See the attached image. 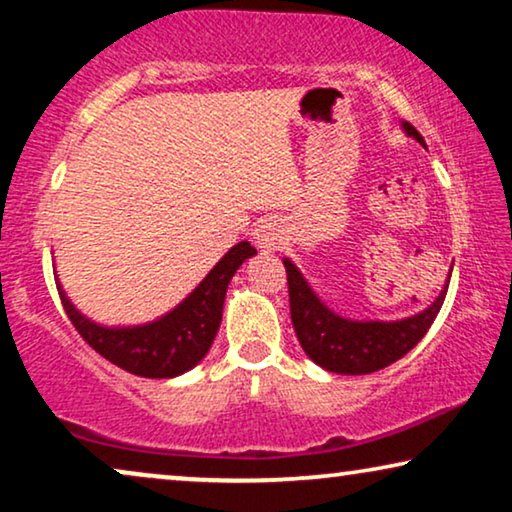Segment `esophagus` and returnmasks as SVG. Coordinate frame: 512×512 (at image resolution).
Segmentation results:
<instances>
[{"mask_svg":"<svg viewBox=\"0 0 512 512\" xmlns=\"http://www.w3.org/2000/svg\"><path fill=\"white\" fill-rule=\"evenodd\" d=\"M282 235V226H279L277 219H263L254 230V240L263 249H275L282 242Z\"/></svg>","mask_w":512,"mask_h":512,"instance_id":"34e87169","label":"esophagus"}]
</instances>
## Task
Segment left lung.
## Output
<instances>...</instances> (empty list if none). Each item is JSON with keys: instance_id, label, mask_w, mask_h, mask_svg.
Returning <instances> with one entry per match:
<instances>
[{"instance_id": "obj_1", "label": "left lung", "mask_w": 512, "mask_h": 512, "mask_svg": "<svg viewBox=\"0 0 512 512\" xmlns=\"http://www.w3.org/2000/svg\"><path fill=\"white\" fill-rule=\"evenodd\" d=\"M408 135L424 144L410 123H403ZM286 284H289L291 321L305 354L317 366L340 375H368L401 359L424 338L440 307L445 293L424 312L403 321H349L333 314L314 296L310 286L289 258L284 261Z\"/></svg>"}]
</instances>
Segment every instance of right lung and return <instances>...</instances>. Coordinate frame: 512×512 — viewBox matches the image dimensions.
<instances>
[{
  "mask_svg": "<svg viewBox=\"0 0 512 512\" xmlns=\"http://www.w3.org/2000/svg\"><path fill=\"white\" fill-rule=\"evenodd\" d=\"M254 254L256 249L249 242L235 244L177 310L153 324L137 328L97 326L74 310L60 284L58 291L72 326L97 354L132 375L160 380V377L186 373L209 352L214 335L219 331L223 298H226L230 279Z\"/></svg>",
  "mask_w": 512,
  "mask_h": 512,
  "instance_id": "1",
  "label": "right lung"
}]
</instances>
